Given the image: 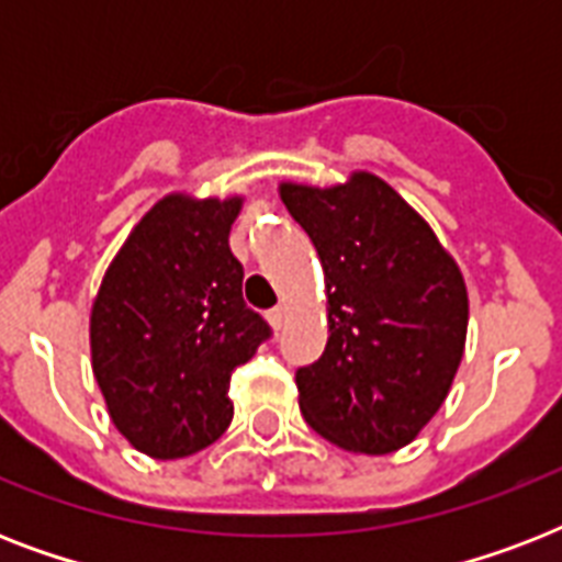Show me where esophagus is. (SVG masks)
<instances>
[{"label":"esophagus","instance_id":"esophagus-1","mask_svg":"<svg viewBox=\"0 0 562 562\" xmlns=\"http://www.w3.org/2000/svg\"><path fill=\"white\" fill-rule=\"evenodd\" d=\"M285 317H289L285 306H273L271 312H268V321H271L273 329H282V326H285Z\"/></svg>","mask_w":562,"mask_h":562}]
</instances>
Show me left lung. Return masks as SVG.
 <instances>
[{
	"label": "left lung",
	"mask_w": 562,
	"mask_h": 562,
	"mask_svg": "<svg viewBox=\"0 0 562 562\" xmlns=\"http://www.w3.org/2000/svg\"><path fill=\"white\" fill-rule=\"evenodd\" d=\"M324 265L329 341L297 370L300 411L341 449L387 454L435 417L463 359L470 300L454 259L384 180L282 183Z\"/></svg>",
	"instance_id": "obj_1"
}]
</instances>
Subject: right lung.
<instances>
[{
    "label": "right lung",
    "instance_id": "1",
    "mask_svg": "<svg viewBox=\"0 0 562 562\" xmlns=\"http://www.w3.org/2000/svg\"><path fill=\"white\" fill-rule=\"evenodd\" d=\"M241 198L169 194L127 236L90 315L92 373L110 419L134 449L175 461L233 419L229 375L271 326L241 297L229 250Z\"/></svg>",
    "mask_w": 562,
    "mask_h": 562
}]
</instances>
